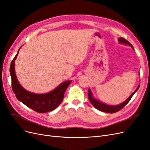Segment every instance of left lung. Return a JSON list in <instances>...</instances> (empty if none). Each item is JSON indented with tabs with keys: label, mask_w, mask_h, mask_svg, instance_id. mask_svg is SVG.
Here are the masks:
<instances>
[{
	"label": "left lung",
	"mask_w": 150,
	"mask_h": 150,
	"mask_svg": "<svg viewBox=\"0 0 150 150\" xmlns=\"http://www.w3.org/2000/svg\"><path fill=\"white\" fill-rule=\"evenodd\" d=\"M118 41L120 44L128 45V46H130L133 50H134L132 45H131L128 41V40H126L124 38H120L118 39ZM139 86H140V84L138 85L137 89H136L130 95L129 97L125 101H124L123 103H122L120 104H117V105H109V104H107L106 103H103L101 102L100 101L98 100L97 99H96L93 96V94L90 88H89V89H88V98H89V100L91 102V103L93 104V106L95 108H96L97 110L101 111H103V112H105L114 113V112H116L117 111H120L121 109H122L124 106H125L126 104L128 103V102L130 101L131 98L133 97L134 94L138 90V89L139 88Z\"/></svg>",
	"instance_id": "left-lung-1"
}]
</instances>
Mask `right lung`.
Here are the masks:
<instances>
[{"label": "right lung", "mask_w": 150, "mask_h": 150, "mask_svg": "<svg viewBox=\"0 0 150 150\" xmlns=\"http://www.w3.org/2000/svg\"><path fill=\"white\" fill-rule=\"evenodd\" d=\"M21 47L18 50L10 66V74L13 92L18 100L36 112L44 113L53 111L62 101L66 90L71 83L72 81H64L51 91L44 94L34 93L25 90L20 84L15 72V61Z\"/></svg>", "instance_id": "obj_1"}]
</instances>
